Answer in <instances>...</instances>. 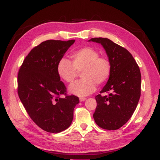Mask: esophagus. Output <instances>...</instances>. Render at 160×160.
<instances>
[{"instance_id":"1","label":"esophagus","mask_w":160,"mask_h":160,"mask_svg":"<svg viewBox=\"0 0 160 160\" xmlns=\"http://www.w3.org/2000/svg\"><path fill=\"white\" fill-rule=\"evenodd\" d=\"M86 100V98H79V100L81 102H83V101H85V100Z\"/></svg>"}]
</instances>
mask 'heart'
Returning <instances> with one entry per match:
<instances>
[{
  "label": "heart",
  "mask_w": 160,
  "mask_h": 160,
  "mask_svg": "<svg viewBox=\"0 0 160 160\" xmlns=\"http://www.w3.org/2000/svg\"><path fill=\"white\" fill-rule=\"evenodd\" d=\"M72 62L61 58L57 65L58 74L67 83H72L82 72L83 79L69 86L70 93L86 96L96 90V83L101 85L110 77L111 63L107 58L100 56L99 52L91 47H84L73 52Z\"/></svg>",
  "instance_id": "obj_1"
}]
</instances>
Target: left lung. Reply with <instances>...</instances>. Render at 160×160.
Instances as JSON below:
<instances>
[{"instance_id":"left-lung-1","label":"left lung","mask_w":160,"mask_h":160,"mask_svg":"<svg viewBox=\"0 0 160 160\" xmlns=\"http://www.w3.org/2000/svg\"><path fill=\"white\" fill-rule=\"evenodd\" d=\"M88 41L101 44L111 63V73L101 93L96 96L97 107L93 114L96 124L107 130L124 126L135 111L141 97V74L132 55L124 48L107 38H93Z\"/></svg>"}]
</instances>
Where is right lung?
<instances>
[{"mask_svg": "<svg viewBox=\"0 0 160 160\" xmlns=\"http://www.w3.org/2000/svg\"><path fill=\"white\" fill-rule=\"evenodd\" d=\"M48 40L31 50L18 72V95L33 122L49 133H60L71 125L78 98L67 96L57 71L59 60L74 43ZM63 94L64 98L60 96Z\"/></svg>", "mask_w": 160, "mask_h": 160, "instance_id": "right-lung-1", "label": "right lung"}]
</instances>
